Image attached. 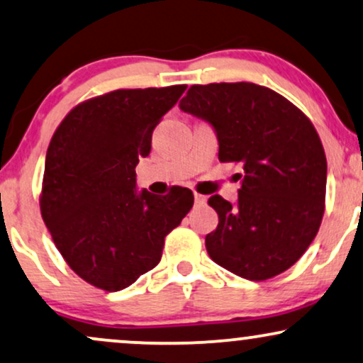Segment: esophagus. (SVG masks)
Listing matches in <instances>:
<instances>
[{
    "mask_svg": "<svg viewBox=\"0 0 363 363\" xmlns=\"http://www.w3.org/2000/svg\"><path fill=\"white\" fill-rule=\"evenodd\" d=\"M194 201H196V204H204V203H206V196L194 193Z\"/></svg>",
    "mask_w": 363,
    "mask_h": 363,
    "instance_id": "1",
    "label": "esophagus"
}]
</instances>
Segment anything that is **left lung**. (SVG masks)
<instances>
[{
    "label": "left lung",
    "instance_id": "8db88e82",
    "mask_svg": "<svg viewBox=\"0 0 363 363\" xmlns=\"http://www.w3.org/2000/svg\"><path fill=\"white\" fill-rule=\"evenodd\" d=\"M182 111L215 128L220 162L243 165L238 203L211 196L218 226L206 250L218 265L267 281L301 259L320 230L326 155L311 120L276 91L253 82L189 87Z\"/></svg>",
    "mask_w": 363,
    "mask_h": 363
}]
</instances>
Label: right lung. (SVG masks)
Returning a JSON list of instances; mask_svg holds the SVG:
<instances>
[{
    "instance_id": "right-lung-1",
    "label": "right lung",
    "mask_w": 363,
    "mask_h": 363,
    "mask_svg": "<svg viewBox=\"0 0 363 363\" xmlns=\"http://www.w3.org/2000/svg\"><path fill=\"white\" fill-rule=\"evenodd\" d=\"M186 84L116 89L74 106L45 157L40 213L57 250L91 286L116 292L160 262L164 240L194 204L193 191L137 193L135 167Z\"/></svg>"
}]
</instances>
